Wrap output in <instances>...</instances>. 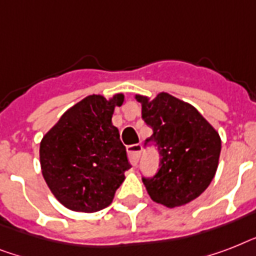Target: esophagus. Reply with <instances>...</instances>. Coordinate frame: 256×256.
<instances>
[{"instance_id":"esophagus-1","label":"esophagus","mask_w":256,"mask_h":256,"mask_svg":"<svg viewBox=\"0 0 256 256\" xmlns=\"http://www.w3.org/2000/svg\"><path fill=\"white\" fill-rule=\"evenodd\" d=\"M128 160H130V164L132 166H136L138 164V160H140V152H142V146L140 144H130L128 146Z\"/></svg>"}]
</instances>
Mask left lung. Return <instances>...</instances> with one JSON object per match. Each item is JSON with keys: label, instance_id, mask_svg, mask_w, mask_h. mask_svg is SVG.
<instances>
[{"label": "left lung", "instance_id": "8db88e82", "mask_svg": "<svg viewBox=\"0 0 256 256\" xmlns=\"http://www.w3.org/2000/svg\"><path fill=\"white\" fill-rule=\"evenodd\" d=\"M142 118L152 128L146 142H156L160 170L144 178L154 202L174 208L194 200L214 179L222 140L219 132L192 106L168 92L156 98L136 94Z\"/></svg>", "mask_w": 256, "mask_h": 256}]
</instances>
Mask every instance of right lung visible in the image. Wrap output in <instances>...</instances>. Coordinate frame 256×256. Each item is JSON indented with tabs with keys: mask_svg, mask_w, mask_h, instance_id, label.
I'll return each mask as SVG.
<instances>
[{
	"mask_svg": "<svg viewBox=\"0 0 256 256\" xmlns=\"http://www.w3.org/2000/svg\"><path fill=\"white\" fill-rule=\"evenodd\" d=\"M122 92L88 96L68 108L40 144L46 184L61 204L77 212L108 207L132 168L120 132L112 124Z\"/></svg>",
	"mask_w": 256,
	"mask_h": 256,
	"instance_id": "1",
	"label": "right lung"
}]
</instances>
